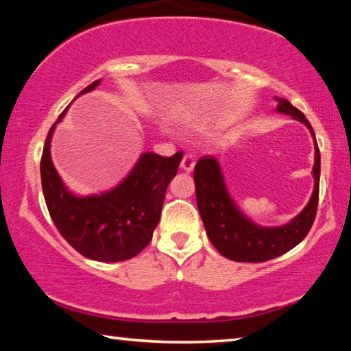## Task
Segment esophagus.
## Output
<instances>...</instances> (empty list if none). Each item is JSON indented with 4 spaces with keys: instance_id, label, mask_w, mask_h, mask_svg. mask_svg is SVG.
Wrapping results in <instances>:
<instances>
[{
    "instance_id": "obj_1",
    "label": "esophagus",
    "mask_w": 351,
    "mask_h": 351,
    "mask_svg": "<svg viewBox=\"0 0 351 351\" xmlns=\"http://www.w3.org/2000/svg\"><path fill=\"white\" fill-rule=\"evenodd\" d=\"M193 167H195V158H193V154L186 153V154H184L182 161H181V170H184V171H187V173H190V171L193 170Z\"/></svg>"
}]
</instances>
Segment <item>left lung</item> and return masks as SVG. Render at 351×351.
I'll return each mask as SVG.
<instances>
[{
  "instance_id": "1",
  "label": "left lung",
  "mask_w": 351,
  "mask_h": 351,
  "mask_svg": "<svg viewBox=\"0 0 351 351\" xmlns=\"http://www.w3.org/2000/svg\"><path fill=\"white\" fill-rule=\"evenodd\" d=\"M276 111L304 123L314 139V189L310 201L299 215H295L289 223L274 228L254 223L230 197L221 165L215 156L207 154L195 165L197 204L207 237L219 254L234 261L260 263L288 252L305 239L316 218L320 180V153L316 134L304 112L291 105L287 99L276 97Z\"/></svg>"
}]
</instances>
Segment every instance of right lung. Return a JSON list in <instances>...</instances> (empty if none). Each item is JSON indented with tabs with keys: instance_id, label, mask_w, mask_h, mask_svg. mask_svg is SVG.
<instances>
[{
	"instance_id": "obj_1",
	"label": "right lung",
	"mask_w": 351,
	"mask_h": 351,
	"mask_svg": "<svg viewBox=\"0 0 351 351\" xmlns=\"http://www.w3.org/2000/svg\"><path fill=\"white\" fill-rule=\"evenodd\" d=\"M99 85L100 80L93 82L79 96ZM66 111L47 133L40 164L41 187L52 221L83 257L106 263L133 258L152 241L161 218L165 190L180 167L182 152L170 158L142 153L116 187L80 197L64 186L51 159L52 134Z\"/></svg>"
}]
</instances>
